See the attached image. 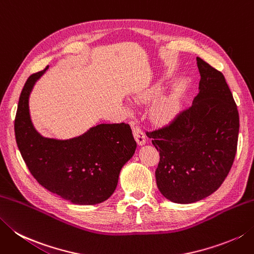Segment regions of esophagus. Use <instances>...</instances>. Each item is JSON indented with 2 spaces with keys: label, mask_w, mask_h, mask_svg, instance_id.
Wrapping results in <instances>:
<instances>
[{
  "label": "esophagus",
  "mask_w": 254,
  "mask_h": 254,
  "mask_svg": "<svg viewBox=\"0 0 254 254\" xmlns=\"http://www.w3.org/2000/svg\"><path fill=\"white\" fill-rule=\"evenodd\" d=\"M132 126H133V128H132L133 135H134V137H135L137 144L138 145H144L146 142L145 134H144V132L138 127H134V123H132Z\"/></svg>",
  "instance_id": "1"
}]
</instances>
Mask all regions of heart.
Returning <instances> with one entry per match:
<instances>
[{
  "instance_id": "1",
  "label": "heart",
  "mask_w": 254,
  "mask_h": 254,
  "mask_svg": "<svg viewBox=\"0 0 254 254\" xmlns=\"http://www.w3.org/2000/svg\"><path fill=\"white\" fill-rule=\"evenodd\" d=\"M164 88L161 83H156L154 86L143 90L135 97L137 103H148L155 100L163 93ZM181 103L180 99L175 94L163 97L154 104L151 111V117L154 122L158 124H167L172 122L180 112Z\"/></svg>"
}]
</instances>
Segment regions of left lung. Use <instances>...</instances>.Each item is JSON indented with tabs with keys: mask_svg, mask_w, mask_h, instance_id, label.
<instances>
[{
	"mask_svg": "<svg viewBox=\"0 0 254 254\" xmlns=\"http://www.w3.org/2000/svg\"><path fill=\"white\" fill-rule=\"evenodd\" d=\"M199 93L166 127L146 132L160 152L155 171L166 199L191 203L221 186L235 161L239 112L223 74L197 57Z\"/></svg>",
	"mask_w": 254,
	"mask_h": 254,
	"instance_id": "8db88e82",
	"label": "left lung"
}]
</instances>
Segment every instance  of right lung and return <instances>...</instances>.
Wrapping results in <instances>:
<instances>
[{
	"label": "right lung",
	"instance_id": "obj_1",
	"mask_svg": "<svg viewBox=\"0 0 254 254\" xmlns=\"http://www.w3.org/2000/svg\"><path fill=\"white\" fill-rule=\"evenodd\" d=\"M47 68L29 76L19 96L14 122L18 150L47 190L76 205L100 203L116 190L121 168L135 152L132 130L127 123L99 124L69 140L42 136L31 121L28 99Z\"/></svg>",
	"mask_w": 254,
	"mask_h": 254
}]
</instances>
